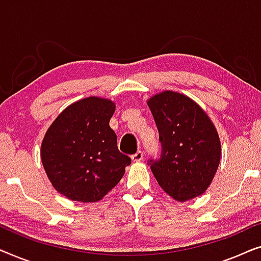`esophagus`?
Here are the masks:
<instances>
[{"label": "esophagus", "instance_id": "esophagus-1", "mask_svg": "<svg viewBox=\"0 0 261 261\" xmlns=\"http://www.w3.org/2000/svg\"><path fill=\"white\" fill-rule=\"evenodd\" d=\"M142 158H144V153L141 151H138L135 154L132 155V160H133L134 163H138V162H141Z\"/></svg>", "mask_w": 261, "mask_h": 261}]
</instances>
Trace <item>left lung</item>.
Here are the masks:
<instances>
[{
    "label": "left lung",
    "instance_id": "8db88e82",
    "mask_svg": "<svg viewBox=\"0 0 261 261\" xmlns=\"http://www.w3.org/2000/svg\"><path fill=\"white\" fill-rule=\"evenodd\" d=\"M159 130L162 156L151 160L159 187L178 202L206 191L221 160L215 124L188 96L165 90L147 99Z\"/></svg>",
    "mask_w": 261,
    "mask_h": 261
}]
</instances>
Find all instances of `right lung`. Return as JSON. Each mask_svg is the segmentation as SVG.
<instances>
[{"label":"right lung","instance_id":"right-lung-1","mask_svg":"<svg viewBox=\"0 0 261 261\" xmlns=\"http://www.w3.org/2000/svg\"><path fill=\"white\" fill-rule=\"evenodd\" d=\"M115 108L112 99L82 98L57 116L42 139L45 172L53 188L71 201H101L130 165L109 126Z\"/></svg>","mask_w":261,"mask_h":261}]
</instances>
